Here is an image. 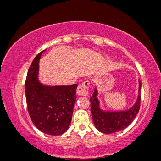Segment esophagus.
<instances>
[{
    "label": "esophagus",
    "instance_id": "obj_1",
    "mask_svg": "<svg viewBox=\"0 0 161 161\" xmlns=\"http://www.w3.org/2000/svg\"><path fill=\"white\" fill-rule=\"evenodd\" d=\"M90 82L88 80H85L80 84L78 85L77 89V93L79 96H86L89 92L90 88Z\"/></svg>",
    "mask_w": 161,
    "mask_h": 161
}]
</instances>
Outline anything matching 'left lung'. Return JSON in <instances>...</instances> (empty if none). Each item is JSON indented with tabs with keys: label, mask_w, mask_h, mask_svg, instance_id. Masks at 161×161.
Instances as JSON below:
<instances>
[{
	"label": "left lung",
	"mask_w": 161,
	"mask_h": 161,
	"mask_svg": "<svg viewBox=\"0 0 161 161\" xmlns=\"http://www.w3.org/2000/svg\"><path fill=\"white\" fill-rule=\"evenodd\" d=\"M141 81H139V94L136 105L129 111L121 112H103L99 108V101L96 99L97 90L95 89L90 97L91 113L96 129L103 133H113L125 129L130 125L139 112L141 102Z\"/></svg>",
	"instance_id": "8db88e82"
}]
</instances>
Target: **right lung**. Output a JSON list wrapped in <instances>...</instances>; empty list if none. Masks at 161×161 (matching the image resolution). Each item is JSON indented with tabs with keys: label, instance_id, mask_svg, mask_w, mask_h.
Returning a JSON list of instances; mask_svg holds the SVG:
<instances>
[{
	"label": "right lung",
	"instance_id": "1",
	"mask_svg": "<svg viewBox=\"0 0 161 161\" xmlns=\"http://www.w3.org/2000/svg\"><path fill=\"white\" fill-rule=\"evenodd\" d=\"M41 52L28 69L25 80V96L32 123L43 133L58 136L67 131L76 100L77 84L47 86L37 80Z\"/></svg>",
	"mask_w": 161,
	"mask_h": 161
}]
</instances>
